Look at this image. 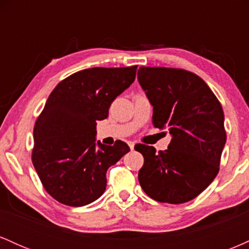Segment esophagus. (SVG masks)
I'll return each mask as SVG.
<instances>
[{
  "mask_svg": "<svg viewBox=\"0 0 249 249\" xmlns=\"http://www.w3.org/2000/svg\"><path fill=\"white\" fill-rule=\"evenodd\" d=\"M127 144H128V146H130L131 150H133V148H134V142H127Z\"/></svg>",
  "mask_w": 249,
  "mask_h": 249,
  "instance_id": "34e87169",
  "label": "esophagus"
}]
</instances>
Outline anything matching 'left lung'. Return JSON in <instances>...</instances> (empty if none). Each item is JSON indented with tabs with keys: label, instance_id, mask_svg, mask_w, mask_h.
Returning a JSON list of instances; mask_svg holds the SVG:
<instances>
[{
	"label": "left lung",
	"instance_id": "left-lung-1",
	"mask_svg": "<svg viewBox=\"0 0 249 249\" xmlns=\"http://www.w3.org/2000/svg\"><path fill=\"white\" fill-rule=\"evenodd\" d=\"M138 82L153 107V125L167 128V150L138 144L144 157L139 184L150 198L184 204L198 196L219 172L226 144L224 111L196 73L171 68L141 67Z\"/></svg>",
	"mask_w": 249,
	"mask_h": 249
}]
</instances>
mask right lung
I'll list each match as a JSON object with an SVG mask.
<instances>
[{
    "label": "right lung",
    "mask_w": 249,
    "mask_h": 249,
    "mask_svg": "<svg viewBox=\"0 0 249 249\" xmlns=\"http://www.w3.org/2000/svg\"><path fill=\"white\" fill-rule=\"evenodd\" d=\"M137 65L91 68L53 89L34 127L33 164L45 191L68 206L91 204L107 188V171L130 151L96 142V125L136 78Z\"/></svg>",
    "instance_id": "obj_1"
}]
</instances>
